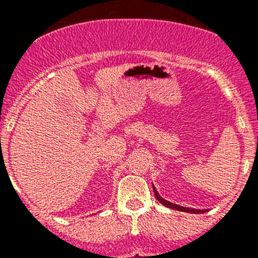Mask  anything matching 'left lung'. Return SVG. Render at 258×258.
<instances>
[{"mask_svg":"<svg viewBox=\"0 0 258 258\" xmlns=\"http://www.w3.org/2000/svg\"><path fill=\"white\" fill-rule=\"evenodd\" d=\"M153 192H155V196H156V199L158 200V202H160V204H162L163 206L168 207V209L177 210V211H182V212H188V213H205V212H207V210L189 209V207H183V206H179V205L172 204V202L167 201V200H165V199H163V197H161V196H160V194H158L157 189H156V187H155V186H153Z\"/></svg>","mask_w":258,"mask_h":258,"instance_id":"obj_1","label":"left lung"}]
</instances>
